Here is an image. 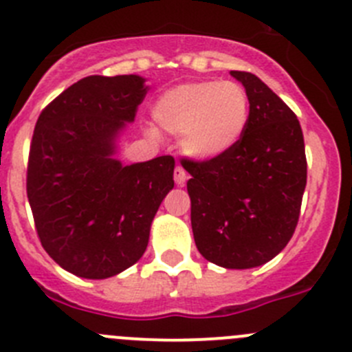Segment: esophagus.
I'll return each instance as SVG.
<instances>
[{
    "mask_svg": "<svg viewBox=\"0 0 352 352\" xmlns=\"http://www.w3.org/2000/svg\"><path fill=\"white\" fill-rule=\"evenodd\" d=\"M186 179H188V173L182 166H176V169H174V182H176V185L183 186Z\"/></svg>",
    "mask_w": 352,
    "mask_h": 352,
    "instance_id": "1",
    "label": "esophagus"
}]
</instances>
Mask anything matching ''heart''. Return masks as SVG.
Segmentation results:
<instances>
[{"instance_id":"obj_1","label":"heart","mask_w":352,"mask_h":352,"mask_svg":"<svg viewBox=\"0 0 352 352\" xmlns=\"http://www.w3.org/2000/svg\"><path fill=\"white\" fill-rule=\"evenodd\" d=\"M153 119L179 136V148L197 160L224 155L242 140L250 117L249 93L236 81H192L157 98Z\"/></svg>"}]
</instances>
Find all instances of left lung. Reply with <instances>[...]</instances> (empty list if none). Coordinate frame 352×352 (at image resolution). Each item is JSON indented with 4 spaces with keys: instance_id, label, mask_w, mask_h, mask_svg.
<instances>
[{
    "instance_id": "obj_1",
    "label": "left lung",
    "mask_w": 352,
    "mask_h": 352,
    "mask_svg": "<svg viewBox=\"0 0 352 352\" xmlns=\"http://www.w3.org/2000/svg\"><path fill=\"white\" fill-rule=\"evenodd\" d=\"M249 93L242 140L210 160L182 159L192 178V230L199 252L228 270L261 266L296 232L307 179L297 116L257 76L230 72Z\"/></svg>"
}]
</instances>
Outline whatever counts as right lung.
<instances>
[{
    "instance_id": "right-lung-1",
    "label": "right lung",
    "mask_w": 352,
    "mask_h": 352,
    "mask_svg": "<svg viewBox=\"0 0 352 352\" xmlns=\"http://www.w3.org/2000/svg\"><path fill=\"white\" fill-rule=\"evenodd\" d=\"M140 76H89L43 109L28 162V199L41 245L69 273L110 278L148 245L173 190L174 159L122 166L116 138L146 95Z\"/></svg>"
}]
</instances>
